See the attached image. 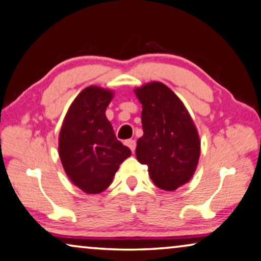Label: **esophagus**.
<instances>
[{"label":"esophagus","mask_w":261,"mask_h":261,"mask_svg":"<svg viewBox=\"0 0 261 261\" xmlns=\"http://www.w3.org/2000/svg\"><path fill=\"white\" fill-rule=\"evenodd\" d=\"M125 144L127 145L128 148L131 149V151H135V149H136V141L135 140H127V141H125Z\"/></svg>","instance_id":"1"}]
</instances>
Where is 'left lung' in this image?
I'll list each match as a JSON object with an SVG mask.
<instances>
[{
	"mask_svg": "<svg viewBox=\"0 0 261 261\" xmlns=\"http://www.w3.org/2000/svg\"><path fill=\"white\" fill-rule=\"evenodd\" d=\"M142 103L143 136L137 141L138 162L148 166L159 189L174 191L192 178L200 155V142L186 107L161 82L135 90Z\"/></svg>",
	"mask_w": 261,
	"mask_h": 261,
	"instance_id": "left-lung-1",
	"label": "left lung"
}]
</instances>
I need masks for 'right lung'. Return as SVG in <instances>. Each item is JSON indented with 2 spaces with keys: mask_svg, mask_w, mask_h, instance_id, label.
<instances>
[{
  "mask_svg": "<svg viewBox=\"0 0 261 261\" xmlns=\"http://www.w3.org/2000/svg\"><path fill=\"white\" fill-rule=\"evenodd\" d=\"M110 90L92 86L76 96L60 134V158L72 182L86 193L105 191L131 150L117 140L105 116Z\"/></svg>",
  "mask_w": 261,
  "mask_h": 261,
  "instance_id": "1",
  "label": "right lung"
}]
</instances>
